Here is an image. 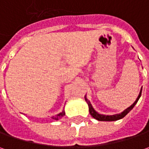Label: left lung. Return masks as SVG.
<instances>
[{"mask_svg": "<svg viewBox=\"0 0 149 149\" xmlns=\"http://www.w3.org/2000/svg\"><path fill=\"white\" fill-rule=\"evenodd\" d=\"M141 94H142V89H141L140 92H139V95L138 96V98L136 99V100L134 101V103L132 105L129 106V108H127V109H126L125 110H123L122 113H117V114H113V115H104V114H100L98 112L95 111V109H94L93 106H92V104H90L89 100H88V99L86 98V95L84 96V99H85V101L87 102V104H88V105H89V113L91 114V116L94 118L99 120V121H116V120H118V119H120V118H123L124 116H126L129 112L133 109V108L134 107L135 104H137V102L139 100Z\"/></svg>", "mask_w": 149, "mask_h": 149, "instance_id": "1", "label": "left lung"}]
</instances>
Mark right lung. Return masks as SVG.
<instances>
[{"mask_svg":"<svg viewBox=\"0 0 149 149\" xmlns=\"http://www.w3.org/2000/svg\"><path fill=\"white\" fill-rule=\"evenodd\" d=\"M65 114V110H63V111L60 113H58L57 115H55V116H53L52 118L54 119V120H58V119H60V118H62L64 115Z\"/></svg>","mask_w":149,"mask_h":149,"instance_id":"right-lung-1","label":"right lung"}]
</instances>
